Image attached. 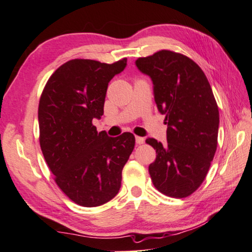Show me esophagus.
Returning a JSON list of instances; mask_svg holds the SVG:
<instances>
[{"mask_svg":"<svg viewBox=\"0 0 252 252\" xmlns=\"http://www.w3.org/2000/svg\"><path fill=\"white\" fill-rule=\"evenodd\" d=\"M135 142L138 143V145H142L143 142H145V138H142V137H135Z\"/></svg>","mask_w":252,"mask_h":252,"instance_id":"34e87169","label":"esophagus"}]
</instances>
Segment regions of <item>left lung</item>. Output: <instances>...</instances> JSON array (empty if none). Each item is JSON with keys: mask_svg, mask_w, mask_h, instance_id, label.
<instances>
[{"mask_svg": "<svg viewBox=\"0 0 252 252\" xmlns=\"http://www.w3.org/2000/svg\"><path fill=\"white\" fill-rule=\"evenodd\" d=\"M135 65L153 81L155 102L166 117L167 143L146 140L157 154L149 165L151 181L167 196H189L217 151L220 117L212 89L196 63L174 51L138 58Z\"/></svg>", "mask_w": 252, "mask_h": 252, "instance_id": "obj_1", "label": "left lung"}]
</instances>
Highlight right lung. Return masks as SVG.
<instances>
[{
  "label": "right lung",
  "mask_w": 252,
  "mask_h": 252,
  "mask_svg": "<svg viewBox=\"0 0 252 252\" xmlns=\"http://www.w3.org/2000/svg\"><path fill=\"white\" fill-rule=\"evenodd\" d=\"M126 66V58L113 63L73 59L50 76L40 97L43 157L59 189L81 206L103 205L119 193L133 151L132 133L111 138L92 123L104 113L110 81Z\"/></svg>",
  "instance_id": "1"
}]
</instances>
